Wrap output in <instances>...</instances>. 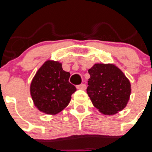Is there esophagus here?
I'll list each match as a JSON object with an SVG mask.
<instances>
[{
  "label": "esophagus",
  "mask_w": 152,
  "mask_h": 152,
  "mask_svg": "<svg viewBox=\"0 0 152 152\" xmlns=\"http://www.w3.org/2000/svg\"><path fill=\"white\" fill-rule=\"evenodd\" d=\"M76 88H77V89H79V90H85L86 85L84 84H80V85H77Z\"/></svg>",
  "instance_id": "34e87169"
}]
</instances>
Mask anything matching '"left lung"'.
I'll return each mask as SVG.
<instances>
[{
    "label": "left lung",
    "instance_id": "left-lung-1",
    "mask_svg": "<svg viewBox=\"0 0 152 152\" xmlns=\"http://www.w3.org/2000/svg\"><path fill=\"white\" fill-rule=\"evenodd\" d=\"M87 93L93 105L106 115H113L126 107L131 94L129 80L113 64H95L88 70Z\"/></svg>",
    "mask_w": 152,
    "mask_h": 152
}]
</instances>
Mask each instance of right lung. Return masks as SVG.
Segmentation results:
<instances>
[{
	"instance_id": "add662e5",
	"label": "right lung",
	"mask_w": 152,
	"mask_h": 152,
	"mask_svg": "<svg viewBox=\"0 0 152 152\" xmlns=\"http://www.w3.org/2000/svg\"><path fill=\"white\" fill-rule=\"evenodd\" d=\"M69 77L70 73L64 72L58 61L49 60L42 64L30 85L31 96L39 110L55 115L68 105L76 91Z\"/></svg>"
}]
</instances>
